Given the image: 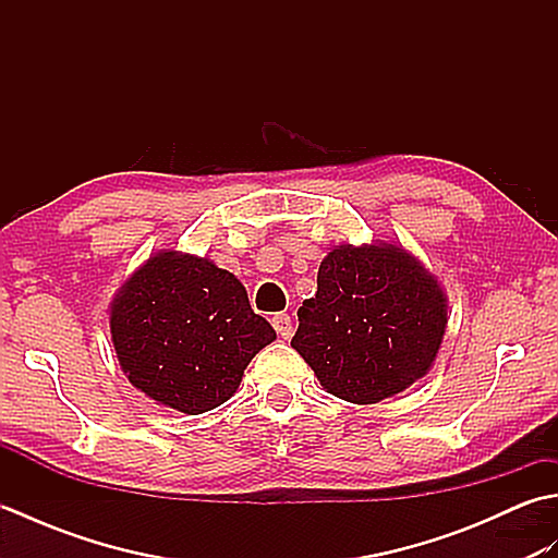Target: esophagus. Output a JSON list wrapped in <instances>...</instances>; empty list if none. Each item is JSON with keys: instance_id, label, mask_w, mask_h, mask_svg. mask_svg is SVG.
I'll return each instance as SVG.
<instances>
[{"instance_id": "obj_1", "label": "esophagus", "mask_w": 558, "mask_h": 558, "mask_svg": "<svg viewBox=\"0 0 558 558\" xmlns=\"http://www.w3.org/2000/svg\"><path fill=\"white\" fill-rule=\"evenodd\" d=\"M270 322H272V328H276L282 338H286V340L292 338L294 328H292V318L288 314H276L270 318Z\"/></svg>"}]
</instances>
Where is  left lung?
<instances>
[{"label": "left lung", "instance_id": "1", "mask_svg": "<svg viewBox=\"0 0 558 558\" xmlns=\"http://www.w3.org/2000/svg\"><path fill=\"white\" fill-rule=\"evenodd\" d=\"M318 288L300 306L292 348L322 386L374 405L432 369L448 326V300L429 268L396 242L330 248Z\"/></svg>", "mask_w": 558, "mask_h": 558}]
</instances>
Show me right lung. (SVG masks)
<instances>
[{
	"label": "right lung",
	"instance_id": "1",
	"mask_svg": "<svg viewBox=\"0 0 558 558\" xmlns=\"http://www.w3.org/2000/svg\"><path fill=\"white\" fill-rule=\"evenodd\" d=\"M110 333L129 381L184 414L230 400L246 364L276 340L230 270L174 248L153 254L122 282Z\"/></svg>",
	"mask_w": 558,
	"mask_h": 558
}]
</instances>
